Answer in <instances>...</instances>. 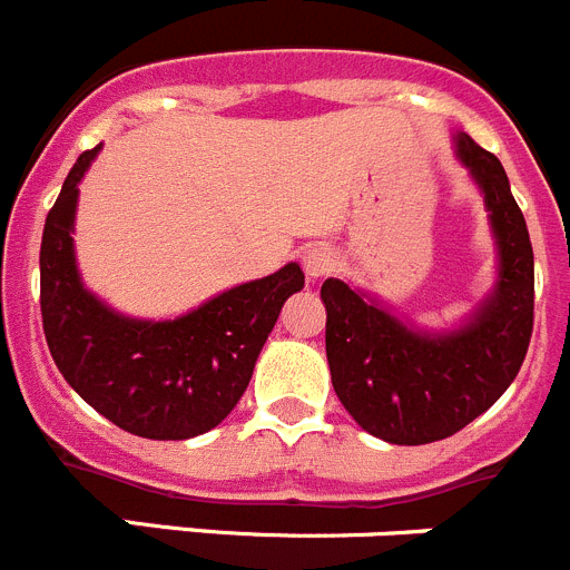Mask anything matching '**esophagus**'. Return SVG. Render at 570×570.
I'll return each mask as SVG.
<instances>
[{"instance_id":"esophagus-1","label":"esophagus","mask_w":570,"mask_h":570,"mask_svg":"<svg viewBox=\"0 0 570 570\" xmlns=\"http://www.w3.org/2000/svg\"><path fill=\"white\" fill-rule=\"evenodd\" d=\"M302 268H305L311 282L322 279V276H327L336 268V254L327 245H313V248L305 250V257H302Z\"/></svg>"}]
</instances>
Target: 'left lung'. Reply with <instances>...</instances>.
Here are the masks:
<instances>
[{"label": "left lung", "instance_id": "1", "mask_svg": "<svg viewBox=\"0 0 570 570\" xmlns=\"http://www.w3.org/2000/svg\"><path fill=\"white\" fill-rule=\"evenodd\" d=\"M455 146L498 243V282L472 316L426 333L347 282L322 285L333 390L362 430L399 446L443 441L487 412L523 367L534 327V250L505 169L466 132Z\"/></svg>", "mask_w": 570, "mask_h": 570}]
</instances>
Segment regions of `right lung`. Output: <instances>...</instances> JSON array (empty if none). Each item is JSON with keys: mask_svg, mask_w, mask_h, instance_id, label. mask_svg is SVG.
<instances>
[{"mask_svg": "<svg viewBox=\"0 0 570 570\" xmlns=\"http://www.w3.org/2000/svg\"><path fill=\"white\" fill-rule=\"evenodd\" d=\"M98 149L67 175L41 234V325L67 384L115 426L153 441L214 430L248 387L265 338L305 274L288 263L177 320H132L83 288L72 250L78 183Z\"/></svg>", "mask_w": 570, "mask_h": 570, "instance_id": "obj_1", "label": "right lung"}]
</instances>
